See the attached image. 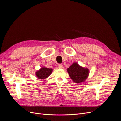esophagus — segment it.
<instances>
[{"label": "esophagus", "instance_id": "esophagus-1", "mask_svg": "<svg viewBox=\"0 0 121 121\" xmlns=\"http://www.w3.org/2000/svg\"><path fill=\"white\" fill-rule=\"evenodd\" d=\"M58 67L60 68V69H62L63 68V65L62 64H58Z\"/></svg>", "mask_w": 121, "mask_h": 121}]
</instances>
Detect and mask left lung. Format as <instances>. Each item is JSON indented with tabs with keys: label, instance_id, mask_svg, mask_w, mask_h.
Segmentation results:
<instances>
[{
	"label": "left lung",
	"instance_id": "1",
	"mask_svg": "<svg viewBox=\"0 0 121 121\" xmlns=\"http://www.w3.org/2000/svg\"><path fill=\"white\" fill-rule=\"evenodd\" d=\"M71 79L75 83L84 82L88 78L89 70L87 68L80 66L77 63H74L67 69Z\"/></svg>",
	"mask_w": 121,
	"mask_h": 121
}]
</instances>
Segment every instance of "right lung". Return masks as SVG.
I'll return each mask as SVG.
<instances>
[{
    "mask_svg": "<svg viewBox=\"0 0 121 121\" xmlns=\"http://www.w3.org/2000/svg\"><path fill=\"white\" fill-rule=\"evenodd\" d=\"M52 69L47 68L43 67L37 71H36L35 73V75L39 79L44 80L46 79L52 74Z\"/></svg>",
    "mask_w": 121,
    "mask_h": 121,
    "instance_id": "obj_1",
    "label": "right lung"
}]
</instances>
